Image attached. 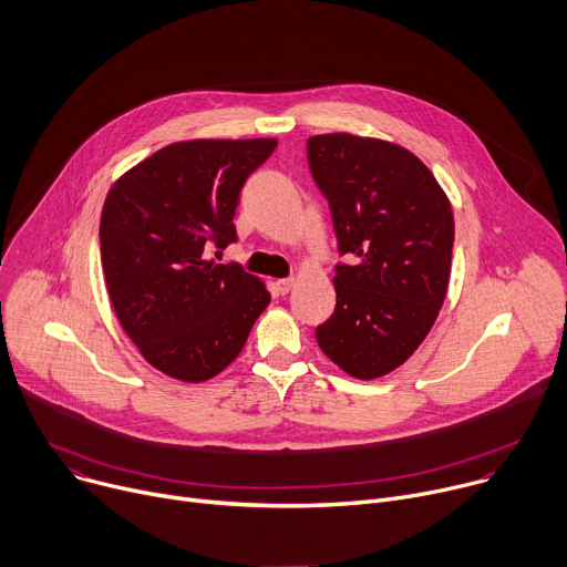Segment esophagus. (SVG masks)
Instances as JSON below:
<instances>
[{
	"mask_svg": "<svg viewBox=\"0 0 567 567\" xmlns=\"http://www.w3.org/2000/svg\"><path fill=\"white\" fill-rule=\"evenodd\" d=\"M291 287H293V278H280V280H276V289H278L282 296L289 293Z\"/></svg>",
	"mask_w": 567,
	"mask_h": 567,
	"instance_id": "34e87169",
	"label": "esophagus"
}]
</instances>
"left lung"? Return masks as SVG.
Masks as SVG:
<instances>
[{"label":"left lung","instance_id":"obj_1","mask_svg":"<svg viewBox=\"0 0 567 567\" xmlns=\"http://www.w3.org/2000/svg\"><path fill=\"white\" fill-rule=\"evenodd\" d=\"M310 169L330 200L341 252L334 315L319 348L357 380L389 375L430 334L443 307L454 244L452 205L409 148L352 133L307 140Z\"/></svg>","mask_w":567,"mask_h":567}]
</instances>
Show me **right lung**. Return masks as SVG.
<instances>
[{
    "mask_svg": "<svg viewBox=\"0 0 567 567\" xmlns=\"http://www.w3.org/2000/svg\"><path fill=\"white\" fill-rule=\"evenodd\" d=\"M276 137L183 140L122 174L101 210V269L122 330L146 362L187 384L208 382L241 352L269 302L267 282L205 260L235 241L246 178Z\"/></svg>",
    "mask_w": 567,
    "mask_h": 567,
    "instance_id": "right-lung-1",
    "label": "right lung"
}]
</instances>
